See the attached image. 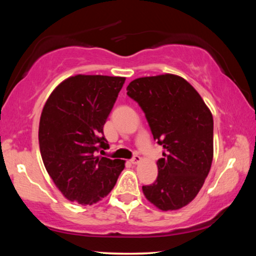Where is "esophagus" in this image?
<instances>
[{
    "label": "esophagus",
    "instance_id": "esophagus-1",
    "mask_svg": "<svg viewBox=\"0 0 256 256\" xmlns=\"http://www.w3.org/2000/svg\"><path fill=\"white\" fill-rule=\"evenodd\" d=\"M141 162V157L138 154H134L133 157H132V159H131V162L132 164H138V162Z\"/></svg>",
    "mask_w": 256,
    "mask_h": 256
}]
</instances>
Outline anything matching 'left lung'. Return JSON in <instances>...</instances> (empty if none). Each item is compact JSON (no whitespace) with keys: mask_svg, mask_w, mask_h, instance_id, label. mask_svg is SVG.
<instances>
[{"mask_svg":"<svg viewBox=\"0 0 256 256\" xmlns=\"http://www.w3.org/2000/svg\"><path fill=\"white\" fill-rule=\"evenodd\" d=\"M138 104L162 158L158 176L144 185L146 198L164 211L184 206L196 196L214 158V118L200 94L174 74L138 78L128 86Z\"/></svg>","mask_w":256,"mask_h":256,"instance_id":"8db88e82","label":"left lung"}]
</instances>
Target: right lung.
Wrapping results in <instances>:
<instances>
[{
    "mask_svg": "<svg viewBox=\"0 0 256 256\" xmlns=\"http://www.w3.org/2000/svg\"><path fill=\"white\" fill-rule=\"evenodd\" d=\"M124 81L120 76L79 74L63 81L47 99L38 133L40 154L68 200L82 206L97 203L124 170V160L98 156L108 146L104 124Z\"/></svg>",
    "mask_w": 256,
    "mask_h": 256,
    "instance_id": "right-lung-1",
    "label": "right lung"
}]
</instances>
